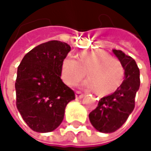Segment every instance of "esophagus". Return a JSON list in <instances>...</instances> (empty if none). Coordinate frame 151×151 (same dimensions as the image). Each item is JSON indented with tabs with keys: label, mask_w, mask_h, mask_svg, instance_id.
I'll return each mask as SVG.
<instances>
[{
	"label": "esophagus",
	"mask_w": 151,
	"mask_h": 151,
	"mask_svg": "<svg viewBox=\"0 0 151 151\" xmlns=\"http://www.w3.org/2000/svg\"><path fill=\"white\" fill-rule=\"evenodd\" d=\"M75 96L77 99H82V98L85 96V94H83V93H80V92H76Z\"/></svg>",
	"instance_id": "34e87169"
}]
</instances>
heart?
<instances>
[{
	"mask_svg": "<svg viewBox=\"0 0 151 151\" xmlns=\"http://www.w3.org/2000/svg\"><path fill=\"white\" fill-rule=\"evenodd\" d=\"M89 76L80 87L86 90H98L101 94L115 91L122 84L124 70L121 62L110 57L102 50L82 51L77 60L72 56L65 57L61 64V78L68 86H73L84 76Z\"/></svg>",
	"mask_w": 151,
	"mask_h": 151,
	"instance_id": "1",
	"label": "heart"
}]
</instances>
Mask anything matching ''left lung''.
Returning <instances> with one entry per match:
<instances>
[{
	"instance_id": "1",
	"label": "left lung",
	"mask_w": 151,
	"mask_h": 151,
	"mask_svg": "<svg viewBox=\"0 0 151 151\" xmlns=\"http://www.w3.org/2000/svg\"><path fill=\"white\" fill-rule=\"evenodd\" d=\"M113 53L124 69V80L115 92L101 98L89 114L91 124L101 133H113L124 124L134 110L140 87V71L136 61L122 50H113Z\"/></svg>"
}]
</instances>
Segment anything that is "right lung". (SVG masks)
Wrapping results in <instances>:
<instances>
[{"instance_id":"add662e5","label":"right lung","mask_w":151,"mask_h":151,"mask_svg":"<svg viewBox=\"0 0 151 151\" xmlns=\"http://www.w3.org/2000/svg\"><path fill=\"white\" fill-rule=\"evenodd\" d=\"M70 50L66 43L49 41L29 51L17 68L16 106L36 132L55 130L64 120L66 105L75 99L60 78L62 61Z\"/></svg>"}]
</instances>
